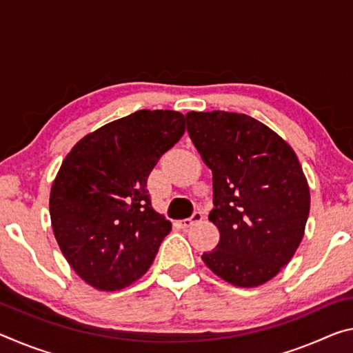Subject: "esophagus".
Segmentation results:
<instances>
[{
    "label": "esophagus",
    "instance_id": "1",
    "mask_svg": "<svg viewBox=\"0 0 353 353\" xmlns=\"http://www.w3.org/2000/svg\"><path fill=\"white\" fill-rule=\"evenodd\" d=\"M202 219H204V214H202V212H194L193 214H191V218L182 219L181 223H179V225H181L182 229H188V227L194 225L196 223H201Z\"/></svg>",
    "mask_w": 353,
    "mask_h": 353
}]
</instances>
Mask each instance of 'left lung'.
<instances>
[{
	"label": "left lung",
	"mask_w": 353,
	"mask_h": 353,
	"mask_svg": "<svg viewBox=\"0 0 353 353\" xmlns=\"http://www.w3.org/2000/svg\"><path fill=\"white\" fill-rule=\"evenodd\" d=\"M185 117L190 139L213 174L208 219L218 227L219 243L202 260L234 286L266 283L288 265L305 234L310 188L297 155L244 113Z\"/></svg>",
	"instance_id": "obj_1"
}]
</instances>
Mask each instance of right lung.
<instances>
[{"mask_svg": "<svg viewBox=\"0 0 353 353\" xmlns=\"http://www.w3.org/2000/svg\"><path fill=\"white\" fill-rule=\"evenodd\" d=\"M185 132L174 110H137L87 134L63 159L50 194L51 225L83 282L123 290L155 259L171 223L151 207L148 177Z\"/></svg>", "mask_w": 353, "mask_h": 353, "instance_id": "right-lung-1", "label": "right lung"}]
</instances>
